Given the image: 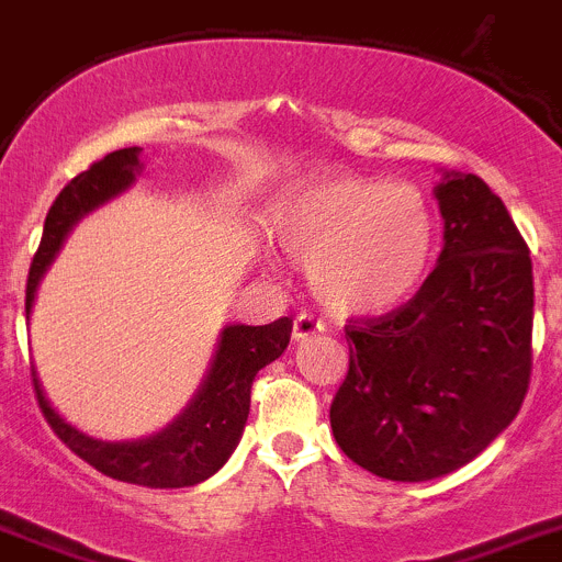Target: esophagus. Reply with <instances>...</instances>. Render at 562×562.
Wrapping results in <instances>:
<instances>
[{
	"instance_id": "34e87169",
	"label": "esophagus",
	"mask_w": 562,
	"mask_h": 562,
	"mask_svg": "<svg viewBox=\"0 0 562 562\" xmlns=\"http://www.w3.org/2000/svg\"><path fill=\"white\" fill-rule=\"evenodd\" d=\"M315 331H324V324L315 321L310 313H299L296 318H293V337H296V340H307Z\"/></svg>"
}]
</instances>
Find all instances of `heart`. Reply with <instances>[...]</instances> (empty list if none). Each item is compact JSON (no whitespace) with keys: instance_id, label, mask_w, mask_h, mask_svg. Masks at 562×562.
Returning <instances> with one entry per match:
<instances>
[{"instance_id":"b5f03b06","label":"heart","mask_w":562,"mask_h":562,"mask_svg":"<svg viewBox=\"0 0 562 562\" xmlns=\"http://www.w3.org/2000/svg\"><path fill=\"white\" fill-rule=\"evenodd\" d=\"M280 241L307 263L313 293L335 313L370 315L417 293L437 252V220L412 183L324 178L285 200Z\"/></svg>"}]
</instances>
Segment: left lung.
<instances>
[{
    "label": "left lung",
    "mask_w": 562,
    "mask_h": 562,
    "mask_svg": "<svg viewBox=\"0 0 562 562\" xmlns=\"http://www.w3.org/2000/svg\"><path fill=\"white\" fill-rule=\"evenodd\" d=\"M445 247L403 307L346 324L331 401L342 453L386 481H434L481 456L519 414L532 370V263L477 176L437 187Z\"/></svg>",
    "instance_id": "1"
}]
</instances>
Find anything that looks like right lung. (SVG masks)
Here are the masks:
<instances>
[{
    "mask_svg": "<svg viewBox=\"0 0 562 562\" xmlns=\"http://www.w3.org/2000/svg\"><path fill=\"white\" fill-rule=\"evenodd\" d=\"M139 150L143 148H123L103 156L57 194L46 214L41 247L32 258L30 277H26V318L32 313L41 277L57 258L70 227L134 183V176L143 170ZM291 318H280L266 326H225L209 375L192 403L165 431L136 439V442H103V439L87 437L54 412L37 381L35 368H32V384H35L43 417L54 428V434L98 472L114 481L150 488L194 486L214 475L236 450L247 426L255 375L285 351L291 342Z\"/></svg>",
    "mask_w": 562,
    "mask_h": 562,
    "instance_id": "obj_1",
    "label": "right lung"
}]
</instances>
